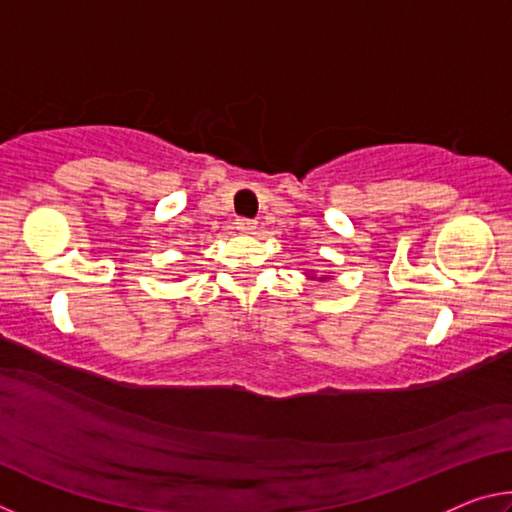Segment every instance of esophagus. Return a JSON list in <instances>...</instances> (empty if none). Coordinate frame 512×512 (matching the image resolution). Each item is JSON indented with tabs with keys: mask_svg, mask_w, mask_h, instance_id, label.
<instances>
[{
	"mask_svg": "<svg viewBox=\"0 0 512 512\" xmlns=\"http://www.w3.org/2000/svg\"><path fill=\"white\" fill-rule=\"evenodd\" d=\"M235 223H237V230H241V232H253L257 228L255 221L253 219H246V216H239Z\"/></svg>",
	"mask_w": 512,
	"mask_h": 512,
	"instance_id": "1",
	"label": "esophagus"
}]
</instances>
